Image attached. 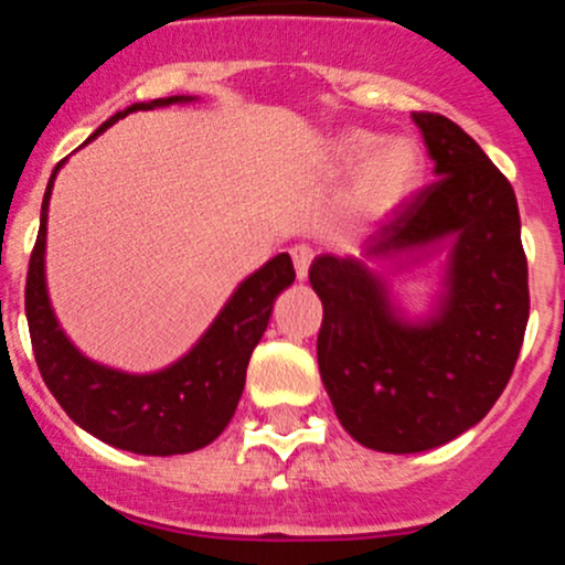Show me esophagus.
I'll return each mask as SVG.
<instances>
[{
	"label": "esophagus",
	"mask_w": 565,
	"mask_h": 565,
	"mask_svg": "<svg viewBox=\"0 0 565 565\" xmlns=\"http://www.w3.org/2000/svg\"><path fill=\"white\" fill-rule=\"evenodd\" d=\"M290 258H294L296 280H307V271H310L312 264V247H307V244H294V247H290Z\"/></svg>",
	"instance_id": "obj_1"
}]
</instances>
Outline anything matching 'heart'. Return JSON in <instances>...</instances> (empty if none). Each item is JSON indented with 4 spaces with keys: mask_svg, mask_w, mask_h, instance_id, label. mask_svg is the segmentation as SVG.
<instances>
[{
    "mask_svg": "<svg viewBox=\"0 0 565 565\" xmlns=\"http://www.w3.org/2000/svg\"><path fill=\"white\" fill-rule=\"evenodd\" d=\"M334 160L342 171L353 168L342 195V206L353 217H377L392 212L422 184V152L405 138L377 147V138L370 132H345L337 138Z\"/></svg>",
    "mask_w": 565,
    "mask_h": 565,
    "instance_id": "1",
    "label": "heart"
}]
</instances>
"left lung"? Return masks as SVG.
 I'll use <instances>...</instances> for the list:
<instances>
[{"mask_svg":"<svg viewBox=\"0 0 565 565\" xmlns=\"http://www.w3.org/2000/svg\"><path fill=\"white\" fill-rule=\"evenodd\" d=\"M435 177L364 242L362 258L318 255L310 285L323 305L318 367L353 440L388 455L435 449L490 413L503 394L531 296L520 209L509 179L440 114H413ZM450 244L434 312L408 319L364 257L412 265Z\"/></svg>","mask_w":565,"mask_h":565,"instance_id":"obj_1","label":"left lung"}]
</instances>
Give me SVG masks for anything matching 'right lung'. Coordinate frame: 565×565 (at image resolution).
<instances>
[{
    "label": "right lung",
    "instance_id": "1",
    "mask_svg": "<svg viewBox=\"0 0 565 565\" xmlns=\"http://www.w3.org/2000/svg\"><path fill=\"white\" fill-rule=\"evenodd\" d=\"M193 100L195 97L190 95H173L152 103H132L130 108L103 121L92 138L106 132L114 121L125 119L132 110ZM62 166L65 160L56 162L43 195L23 301L40 375L67 416L103 444L149 457L203 449L228 427L239 405L249 356L269 326L275 299L296 280L290 255H275L247 280H242L201 340L168 367L132 375L97 364L67 340L45 288V225L51 190Z\"/></svg>",
    "mask_w": 565,
    "mask_h": 565
}]
</instances>
